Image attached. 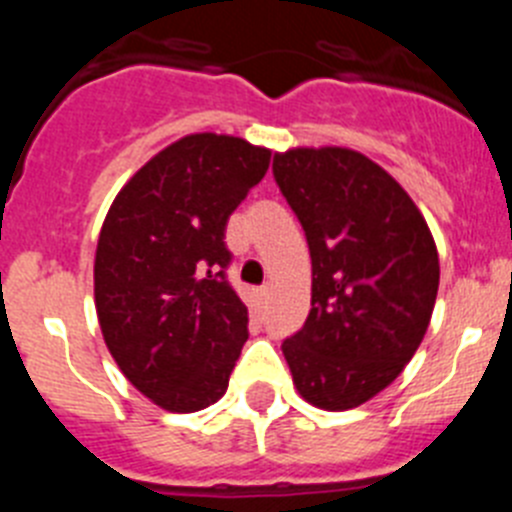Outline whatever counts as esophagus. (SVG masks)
I'll return each instance as SVG.
<instances>
[{"instance_id":"1","label":"esophagus","mask_w":512,"mask_h":512,"mask_svg":"<svg viewBox=\"0 0 512 512\" xmlns=\"http://www.w3.org/2000/svg\"><path fill=\"white\" fill-rule=\"evenodd\" d=\"M269 284H264V287L261 289H256V302H259V305H266V300H269Z\"/></svg>"}]
</instances>
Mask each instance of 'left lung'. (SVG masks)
<instances>
[{
  "instance_id": "8db88e82",
  "label": "left lung",
  "mask_w": 512,
  "mask_h": 512,
  "mask_svg": "<svg viewBox=\"0 0 512 512\" xmlns=\"http://www.w3.org/2000/svg\"><path fill=\"white\" fill-rule=\"evenodd\" d=\"M271 169L312 259L310 315L282 343L292 382L315 408H359L423 341L441 274L436 241L410 194L364 153L289 148Z\"/></svg>"
}]
</instances>
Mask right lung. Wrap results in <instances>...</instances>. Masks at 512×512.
I'll list each match as a JSON object with an SVG mask.
<instances>
[{"label": "right lung", "instance_id": "obj_1", "mask_svg": "<svg viewBox=\"0 0 512 512\" xmlns=\"http://www.w3.org/2000/svg\"><path fill=\"white\" fill-rule=\"evenodd\" d=\"M271 151L192 133L117 192L99 230L94 305L112 359L169 413L217 402L248 338V307L225 282V225L264 179Z\"/></svg>", "mask_w": 512, "mask_h": 512}]
</instances>
